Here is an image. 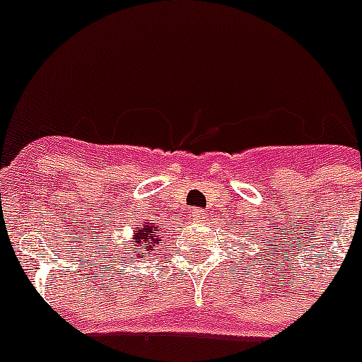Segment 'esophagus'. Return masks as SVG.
I'll list each match as a JSON object with an SVG mask.
<instances>
[{
  "label": "esophagus",
  "mask_w": 362,
  "mask_h": 362,
  "mask_svg": "<svg viewBox=\"0 0 362 362\" xmlns=\"http://www.w3.org/2000/svg\"><path fill=\"white\" fill-rule=\"evenodd\" d=\"M192 217H194L195 222H201L206 217V214H204L203 208H194V210H192Z\"/></svg>",
  "instance_id": "34e87169"
}]
</instances>
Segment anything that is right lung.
Here are the masks:
<instances>
[{"label": "right lung", "mask_w": 362, "mask_h": 362, "mask_svg": "<svg viewBox=\"0 0 362 362\" xmlns=\"http://www.w3.org/2000/svg\"><path fill=\"white\" fill-rule=\"evenodd\" d=\"M161 228H158L154 222H145L144 228H134L132 230L131 240L125 242V244H132V246H125V251H131L134 258H140L144 260L145 255H148L152 251V247L159 242V237H161ZM125 257V255H124Z\"/></svg>", "instance_id": "obj_1"}]
</instances>
